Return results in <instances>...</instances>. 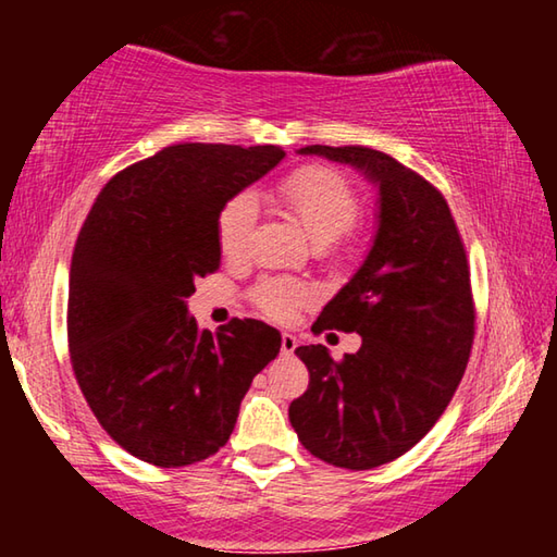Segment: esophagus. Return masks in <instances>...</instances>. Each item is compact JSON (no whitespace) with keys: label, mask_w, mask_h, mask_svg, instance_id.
<instances>
[{"label":"esophagus","mask_w":557,"mask_h":557,"mask_svg":"<svg viewBox=\"0 0 557 557\" xmlns=\"http://www.w3.org/2000/svg\"><path fill=\"white\" fill-rule=\"evenodd\" d=\"M295 348H297V338L292 336V334H282V342H280V351L285 354V356H289V354H295Z\"/></svg>","instance_id":"esophagus-1"}]
</instances>
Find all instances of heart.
Instances as JSON below:
<instances>
[{
    "mask_svg": "<svg viewBox=\"0 0 557 557\" xmlns=\"http://www.w3.org/2000/svg\"><path fill=\"white\" fill-rule=\"evenodd\" d=\"M272 196L282 209L295 215L317 245L336 243L351 231L358 219V194L354 184L329 166L309 164L295 169L275 186ZM256 223L258 206L250 194L233 196L223 206L215 223V238L225 260L238 262L248 256ZM309 297H312L309 287L295 280H262L252 289L258 309L272 319H287Z\"/></svg>",
    "mask_w": 557,
    "mask_h": 557,
    "instance_id": "b5f03b06",
    "label": "heart"
}]
</instances>
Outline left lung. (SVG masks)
<instances>
[{"label":"left lung","instance_id":"left-lung-1","mask_svg":"<svg viewBox=\"0 0 557 557\" xmlns=\"http://www.w3.org/2000/svg\"><path fill=\"white\" fill-rule=\"evenodd\" d=\"M379 186V233L361 270L312 326L356 332L361 348L334 361L299 346L309 388L289 405L305 449L326 465L363 471L398 459L428 435L455 395L474 344L465 240L425 176L379 149L309 145Z\"/></svg>","mask_w":557,"mask_h":557}]
</instances>
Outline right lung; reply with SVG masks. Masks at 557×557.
Masks as SVG:
<instances>
[{
  "instance_id": "right-lung-1",
  "label": "right lung",
  "mask_w": 557,
  "mask_h": 557,
  "mask_svg": "<svg viewBox=\"0 0 557 557\" xmlns=\"http://www.w3.org/2000/svg\"><path fill=\"white\" fill-rule=\"evenodd\" d=\"M282 157L272 145H172L122 169L92 203L71 260V366L132 457L186 467L215 455L280 354V332L258 319L201 332L186 297L221 265L223 206Z\"/></svg>"
}]
</instances>
